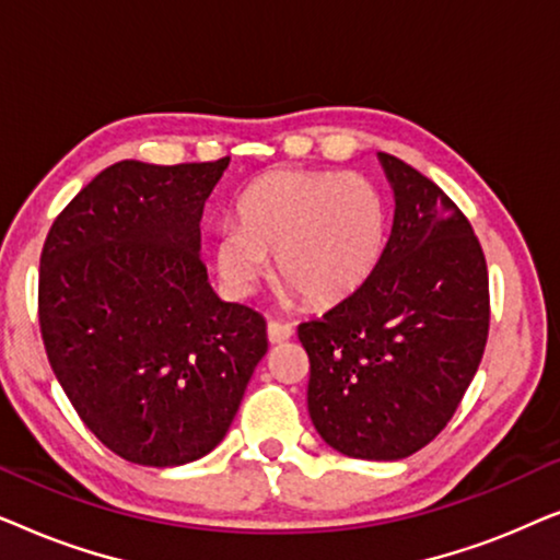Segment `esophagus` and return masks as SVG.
<instances>
[{
    "label": "esophagus",
    "mask_w": 560,
    "mask_h": 560,
    "mask_svg": "<svg viewBox=\"0 0 560 560\" xmlns=\"http://www.w3.org/2000/svg\"><path fill=\"white\" fill-rule=\"evenodd\" d=\"M290 336H293V326L290 324H280V320H270V324H267V339H270V343H282L288 341Z\"/></svg>",
    "instance_id": "1"
}]
</instances>
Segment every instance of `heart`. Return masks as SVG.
Masks as SVG:
<instances>
[{
    "label": "heart",
    "mask_w": 560,
    "mask_h": 560,
    "mask_svg": "<svg viewBox=\"0 0 560 560\" xmlns=\"http://www.w3.org/2000/svg\"><path fill=\"white\" fill-rule=\"evenodd\" d=\"M236 221L211 249L234 295H249L275 255L282 285L311 305H334L362 285L385 244V201L357 173H267L244 190Z\"/></svg>",
    "instance_id": "obj_1"
}]
</instances>
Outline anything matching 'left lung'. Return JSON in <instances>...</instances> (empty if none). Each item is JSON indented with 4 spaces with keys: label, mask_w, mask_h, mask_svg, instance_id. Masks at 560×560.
I'll return each mask as SVG.
<instances>
[{
    "label": "left lung",
    "mask_w": 560,
    "mask_h": 560,
    "mask_svg": "<svg viewBox=\"0 0 560 560\" xmlns=\"http://www.w3.org/2000/svg\"><path fill=\"white\" fill-rule=\"evenodd\" d=\"M393 232L366 280L298 326L308 412L334 451L397 462L439 435L471 385L489 331L485 252L456 203L387 152Z\"/></svg>",
    "instance_id": "8db88e82"
}]
</instances>
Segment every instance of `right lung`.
<instances>
[{"mask_svg": "<svg viewBox=\"0 0 560 560\" xmlns=\"http://www.w3.org/2000/svg\"><path fill=\"white\" fill-rule=\"evenodd\" d=\"M229 167L121 160L52 221L40 255L48 362L83 423L142 466L213 451L267 354L265 318L213 293L201 217Z\"/></svg>", "mask_w": 560, "mask_h": 560, "instance_id": "1", "label": "right lung"}]
</instances>
